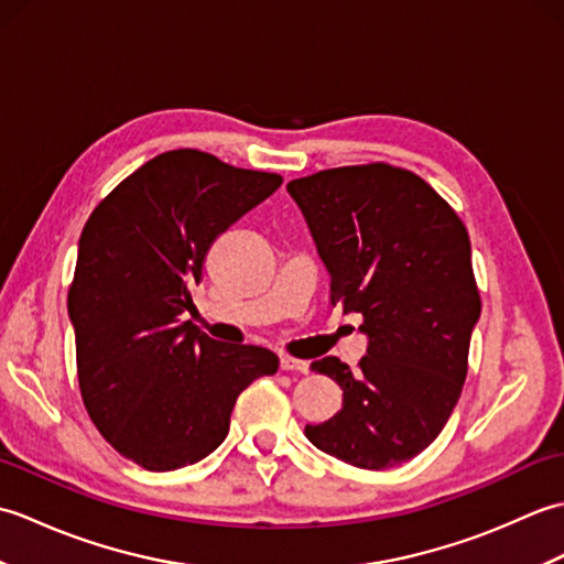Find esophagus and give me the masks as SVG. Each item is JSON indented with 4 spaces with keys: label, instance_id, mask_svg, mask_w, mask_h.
<instances>
[{
    "label": "esophagus",
    "instance_id": "obj_1",
    "mask_svg": "<svg viewBox=\"0 0 564 564\" xmlns=\"http://www.w3.org/2000/svg\"><path fill=\"white\" fill-rule=\"evenodd\" d=\"M281 368L283 370H297V373H310V361L293 356H281Z\"/></svg>",
    "mask_w": 564,
    "mask_h": 564
}]
</instances>
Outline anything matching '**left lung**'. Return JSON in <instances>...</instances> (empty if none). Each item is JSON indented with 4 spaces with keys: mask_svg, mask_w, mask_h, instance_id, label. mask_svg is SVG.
<instances>
[{
    "mask_svg": "<svg viewBox=\"0 0 564 564\" xmlns=\"http://www.w3.org/2000/svg\"><path fill=\"white\" fill-rule=\"evenodd\" d=\"M329 301L358 313L368 351L313 370L339 382L341 410L307 424V441L364 470L412 460L446 426L467 376L480 291L463 220L422 176L386 162L293 178Z\"/></svg>",
    "mask_w": 564,
    "mask_h": 564,
    "instance_id": "obj_1",
    "label": "left lung"
}]
</instances>
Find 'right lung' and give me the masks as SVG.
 Masks as SVG:
<instances>
[{"label":"right lung","mask_w":564,"mask_h":564,"mask_svg":"<svg viewBox=\"0 0 564 564\" xmlns=\"http://www.w3.org/2000/svg\"><path fill=\"white\" fill-rule=\"evenodd\" d=\"M283 184L200 150H170L89 215L67 293L82 400L99 434L152 473L198 463L279 356L182 322L215 237Z\"/></svg>","instance_id":"add662e5"}]
</instances>
